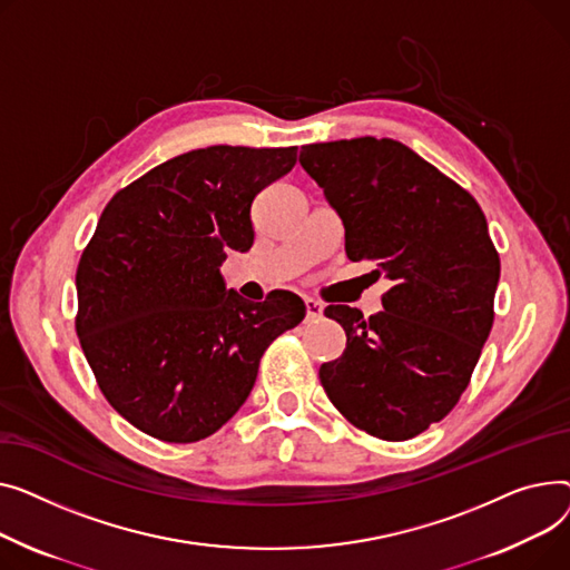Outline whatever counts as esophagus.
Listing matches in <instances>:
<instances>
[{
  "mask_svg": "<svg viewBox=\"0 0 570 570\" xmlns=\"http://www.w3.org/2000/svg\"><path fill=\"white\" fill-rule=\"evenodd\" d=\"M324 315V306L315 298H306V317L308 320H320Z\"/></svg>",
  "mask_w": 570,
  "mask_h": 570,
  "instance_id": "1",
  "label": "esophagus"
}]
</instances>
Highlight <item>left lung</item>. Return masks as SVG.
I'll return each mask as SVG.
<instances>
[{
  "instance_id": "8db88e82",
  "label": "left lung",
  "mask_w": 570,
  "mask_h": 570,
  "mask_svg": "<svg viewBox=\"0 0 570 570\" xmlns=\"http://www.w3.org/2000/svg\"><path fill=\"white\" fill-rule=\"evenodd\" d=\"M298 163L345 225L352 262L391 281L377 315L328 306L347 333L320 382L358 430L412 440L442 421L472 380L494 320L499 255L476 199L391 138L301 147Z\"/></svg>"
}]
</instances>
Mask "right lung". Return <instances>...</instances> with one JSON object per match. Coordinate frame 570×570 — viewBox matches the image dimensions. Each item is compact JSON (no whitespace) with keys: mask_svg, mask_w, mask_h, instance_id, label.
<instances>
[{"mask_svg":"<svg viewBox=\"0 0 570 570\" xmlns=\"http://www.w3.org/2000/svg\"><path fill=\"white\" fill-rule=\"evenodd\" d=\"M294 163L296 147L229 145L165 160L110 199L82 250V352L108 403L160 442L227 423L266 347L306 315L292 292L248 304L220 276L227 250L253 246L255 195Z\"/></svg>","mask_w":570,"mask_h":570,"instance_id":"right-lung-1","label":"right lung"}]
</instances>
